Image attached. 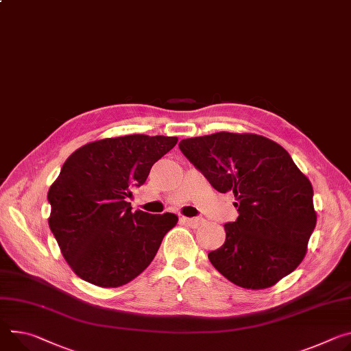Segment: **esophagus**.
Returning a JSON list of instances; mask_svg holds the SVG:
<instances>
[{
  "mask_svg": "<svg viewBox=\"0 0 351 351\" xmlns=\"http://www.w3.org/2000/svg\"><path fill=\"white\" fill-rule=\"evenodd\" d=\"M183 222L187 224L190 228H199L203 224V219L202 218H187L183 217Z\"/></svg>",
  "mask_w": 351,
  "mask_h": 351,
  "instance_id": "obj_1",
  "label": "esophagus"
}]
</instances>
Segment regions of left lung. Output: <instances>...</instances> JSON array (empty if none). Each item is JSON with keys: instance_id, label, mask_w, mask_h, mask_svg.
<instances>
[{"instance_id": "obj_1", "label": "left lung", "mask_w": 351, "mask_h": 351, "mask_svg": "<svg viewBox=\"0 0 351 351\" xmlns=\"http://www.w3.org/2000/svg\"><path fill=\"white\" fill-rule=\"evenodd\" d=\"M180 151L219 193L232 192L238 218L211 265L242 289L262 290L294 271L316 226L313 189L280 144L219 132L184 138Z\"/></svg>"}]
</instances>
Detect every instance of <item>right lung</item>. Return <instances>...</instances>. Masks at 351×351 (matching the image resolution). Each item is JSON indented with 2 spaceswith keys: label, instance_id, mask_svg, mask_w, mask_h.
Returning <instances> with one entry per match:
<instances>
[{
  "label": "right lung",
  "instance_id": "right-lung-1",
  "mask_svg": "<svg viewBox=\"0 0 351 351\" xmlns=\"http://www.w3.org/2000/svg\"><path fill=\"white\" fill-rule=\"evenodd\" d=\"M176 143L130 134L88 143L67 158L47 193L49 227L80 278L114 289L149 266L178 215L133 213L127 197Z\"/></svg>",
  "mask_w": 351,
  "mask_h": 351
}]
</instances>
